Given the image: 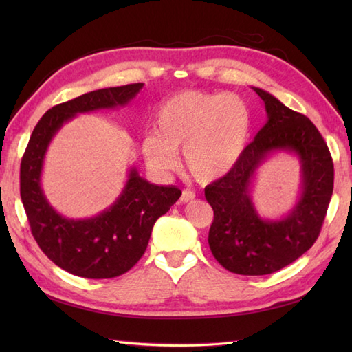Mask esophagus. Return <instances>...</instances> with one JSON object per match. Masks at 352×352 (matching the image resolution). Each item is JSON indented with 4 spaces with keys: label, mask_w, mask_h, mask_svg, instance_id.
<instances>
[{
    "label": "esophagus",
    "mask_w": 352,
    "mask_h": 352,
    "mask_svg": "<svg viewBox=\"0 0 352 352\" xmlns=\"http://www.w3.org/2000/svg\"><path fill=\"white\" fill-rule=\"evenodd\" d=\"M193 198H195V193L190 192V190H184L182 193V197H180V203L186 204V203H189V201H192Z\"/></svg>",
    "instance_id": "34e87169"
}]
</instances>
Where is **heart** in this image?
Listing matches in <instances>:
<instances>
[{"label": "heart", "instance_id": "1", "mask_svg": "<svg viewBox=\"0 0 352 352\" xmlns=\"http://www.w3.org/2000/svg\"><path fill=\"white\" fill-rule=\"evenodd\" d=\"M251 111L236 94L186 91L164 101L155 116V133L142 142L148 168L168 174L178 166L198 183L227 177L248 145Z\"/></svg>", "mask_w": 352, "mask_h": 352}]
</instances>
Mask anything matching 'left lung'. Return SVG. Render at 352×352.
I'll return each instance as SVG.
<instances>
[{
  "instance_id": "obj_1",
  "label": "left lung",
  "mask_w": 352,
  "mask_h": 352,
  "mask_svg": "<svg viewBox=\"0 0 352 352\" xmlns=\"http://www.w3.org/2000/svg\"><path fill=\"white\" fill-rule=\"evenodd\" d=\"M252 89L265 102L267 119L237 166L206 188V199L214 213L208 245L227 271L267 275L294 263L316 242L333 195L334 166L324 138L307 116L263 89ZM276 152L298 157L302 188L286 215L266 220L253 206L250 189L258 168Z\"/></svg>"
}]
</instances>
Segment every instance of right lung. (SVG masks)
<instances>
[{"label": "right lung", "instance_id": "1", "mask_svg": "<svg viewBox=\"0 0 352 352\" xmlns=\"http://www.w3.org/2000/svg\"><path fill=\"white\" fill-rule=\"evenodd\" d=\"M144 83L106 87L50 109L34 126L21 162V199L32 234L52 263L83 278H113L138 263L155 221L177 203L175 186H157L131 166L116 201L86 219H71L52 207L42 189L45 155L63 124L80 113L125 107Z\"/></svg>", "mask_w": 352, "mask_h": 352}]
</instances>
